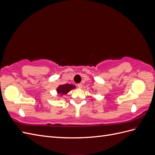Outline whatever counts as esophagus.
<instances>
[{
	"label": "esophagus",
	"mask_w": 155,
	"mask_h": 155,
	"mask_svg": "<svg viewBox=\"0 0 155 155\" xmlns=\"http://www.w3.org/2000/svg\"><path fill=\"white\" fill-rule=\"evenodd\" d=\"M78 87L79 88H81L82 87H83V85H82V83H79V84H78Z\"/></svg>",
	"instance_id": "34e87169"
}]
</instances>
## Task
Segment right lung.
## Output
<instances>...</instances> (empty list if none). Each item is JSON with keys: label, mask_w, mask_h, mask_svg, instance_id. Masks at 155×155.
<instances>
[{"label": "right lung", "mask_w": 155, "mask_h": 155, "mask_svg": "<svg viewBox=\"0 0 155 155\" xmlns=\"http://www.w3.org/2000/svg\"><path fill=\"white\" fill-rule=\"evenodd\" d=\"M74 85H71V84H65V85H62L59 86V87L57 89L58 93L59 94L61 95H64V94H67L70 92L72 89L75 88Z\"/></svg>", "instance_id": "add662e5"}]
</instances>
